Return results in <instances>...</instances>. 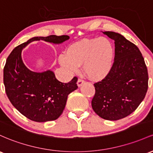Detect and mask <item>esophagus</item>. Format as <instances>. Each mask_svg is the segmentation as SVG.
I'll use <instances>...</instances> for the list:
<instances>
[{
	"instance_id": "esophagus-1",
	"label": "esophagus",
	"mask_w": 153,
	"mask_h": 153,
	"mask_svg": "<svg viewBox=\"0 0 153 153\" xmlns=\"http://www.w3.org/2000/svg\"><path fill=\"white\" fill-rule=\"evenodd\" d=\"M84 83H85L84 80H81V79H78V82H77V84H78V87H80Z\"/></svg>"
}]
</instances>
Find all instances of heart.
Returning <instances> with one entry per match:
<instances>
[{"instance_id":"b5f03b06","label":"heart","mask_w":153,"mask_h":153,"mask_svg":"<svg viewBox=\"0 0 153 153\" xmlns=\"http://www.w3.org/2000/svg\"><path fill=\"white\" fill-rule=\"evenodd\" d=\"M115 52L111 42L101 38L84 39L68 48L67 53L59 56V62L69 74L78 73L83 65L85 75L91 80L105 78L111 71Z\"/></svg>"}]
</instances>
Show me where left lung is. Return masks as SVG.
Listing matches in <instances>:
<instances>
[{"label":"left lung","instance_id":"left-lung-1","mask_svg":"<svg viewBox=\"0 0 153 153\" xmlns=\"http://www.w3.org/2000/svg\"><path fill=\"white\" fill-rule=\"evenodd\" d=\"M115 41V61L110 73L95 83L91 106L108 120L128 116L143 101L148 88V73L139 48L120 33L102 32Z\"/></svg>","mask_w":153,"mask_h":153}]
</instances>
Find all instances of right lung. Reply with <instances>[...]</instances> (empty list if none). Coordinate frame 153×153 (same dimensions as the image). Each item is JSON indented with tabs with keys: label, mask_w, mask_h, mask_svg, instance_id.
<instances>
[{
	"label": "right lung",
	"mask_w": 153,
	"mask_h": 153,
	"mask_svg": "<svg viewBox=\"0 0 153 153\" xmlns=\"http://www.w3.org/2000/svg\"><path fill=\"white\" fill-rule=\"evenodd\" d=\"M68 36L34 37L14 48L6 60L3 83L10 102L20 113L36 122L56 120L62 113L68 96L78 88V78L64 83L51 70L34 72L25 66L22 58L23 48L33 41H44L61 44Z\"/></svg>",
	"instance_id": "right-lung-1"
}]
</instances>
